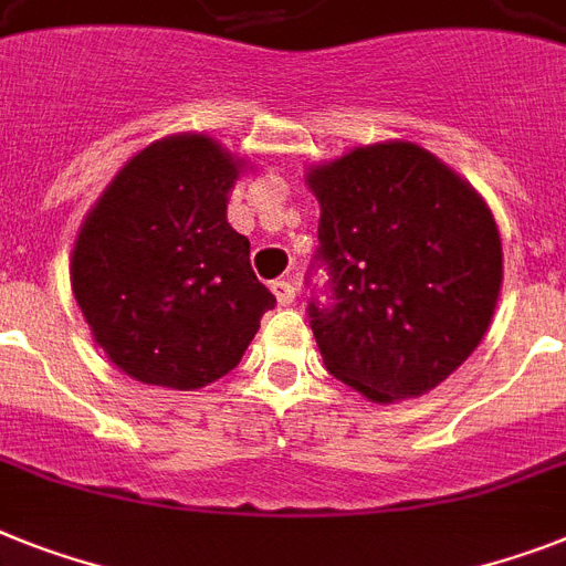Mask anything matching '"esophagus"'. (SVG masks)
Wrapping results in <instances>:
<instances>
[{"mask_svg":"<svg viewBox=\"0 0 566 566\" xmlns=\"http://www.w3.org/2000/svg\"><path fill=\"white\" fill-rule=\"evenodd\" d=\"M270 287H273L279 305H293V302H296V287H293L291 282H273Z\"/></svg>","mask_w":566,"mask_h":566,"instance_id":"obj_1","label":"esophagus"}]
</instances>
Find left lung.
Returning <instances> with one entry per match:
<instances>
[{"instance_id": "1", "label": "left lung", "mask_w": 566, "mask_h": 566, "mask_svg": "<svg viewBox=\"0 0 566 566\" xmlns=\"http://www.w3.org/2000/svg\"><path fill=\"white\" fill-rule=\"evenodd\" d=\"M314 261L331 302L307 305L325 369L375 403L418 398L471 357L503 284V247L471 182L412 142L314 165Z\"/></svg>"}]
</instances>
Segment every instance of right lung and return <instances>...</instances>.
I'll use <instances>...</instances> for the list:
<instances>
[{"mask_svg":"<svg viewBox=\"0 0 566 566\" xmlns=\"http://www.w3.org/2000/svg\"><path fill=\"white\" fill-rule=\"evenodd\" d=\"M235 159L206 133L154 142L113 177L77 232L69 273L104 355L130 378L200 389L241 363L275 296L229 227Z\"/></svg>","mask_w":566,"mask_h":566,"instance_id":"1","label":"right lung"}]
</instances>
